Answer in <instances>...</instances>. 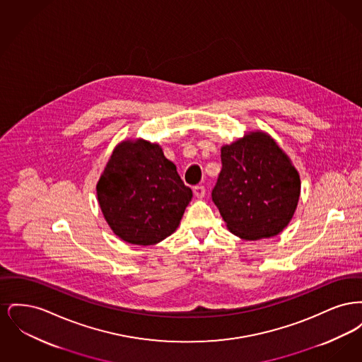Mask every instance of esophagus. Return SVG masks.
Here are the masks:
<instances>
[{"label": "esophagus", "instance_id": "34e87169", "mask_svg": "<svg viewBox=\"0 0 362 362\" xmlns=\"http://www.w3.org/2000/svg\"><path fill=\"white\" fill-rule=\"evenodd\" d=\"M192 191H194V195H195L197 198H204V197H205V192H206V189H205L204 186H195V187L192 189Z\"/></svg>", "mask_w": 362, "mask_h": 362}]
</instances>
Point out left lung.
Returning <instances> with one entry per match:
<instances>
[{"label": "left lung", "instance_id": "obj_1", "mask_svg": "<svg viewBox=\"0 0 362 362\" xmlns=\"http://www.w3.org/2000/svg\"><path fill=\"white\" fill-rule=\"evenodd\" d=\"M221 173L211 191L232 233L245 240L278 235L300 197V176L274 139L252 133L221 149Z\"/></svg>", "mask_w": 362, "mask_h": 362}]
</instances>
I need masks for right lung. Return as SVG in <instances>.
Here are the masks:
<instances>
[{
	"label": "right lung",
	"mask_w": 362,
	"mask_h": 362,
	"mask_svg": "<svg viewBox=\"0 0 362 362\" xmlns=\"http://www.w3.org/2000/svg\"><path fill=\"white\" fill-rule=\"evenodd\" d=\"M96 189L114 233L138 245L168 238L192 197L161 148L142 139L115 148Z\"/></svg>",
	"instance_id": "obj_1"
}]
</instances>
